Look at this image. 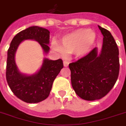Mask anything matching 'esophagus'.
<instances>
[{
    "label": "esophagus",
    "instance_id": "obj_1",
    "mask_svg": "<svg viewBox=\"0 0 126 126\" xmlns=\"http://www.w3.org/2000/svg\"><path fill=\"white\" fill-rule=\"evenodd\" d=\"M69 64V63L68 62V61H63V65H64V67H68Z\"/></svg>",
    "mask_w": 126,
    "mask_h": 126
}]
</instances>
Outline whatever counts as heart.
Listing matches in <instances>:
<instances>
[{"label": "heart", "instance_id": "b5f03b06", "mask_svg": "<svg viewBox=\"0 0 126 126\" xmlns=\"http://www.w3.org/2000/svg\"><path fill=\"white\" fill-rule=\"evenodd\" d=\"M95 39L96 34L93 31L79 29L63 36L61 46L55 42H52L51 46L61 54L75 52L79 56L83 57L90 53Z\"/></svg>", "mask_w": 126, "mask_h": 126}]
</instances>
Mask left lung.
Listing matches in <instances>:
<instances>
[{
    "instance_id": "obj_1",
    "label": "left lung",
    "mask_w": 126,
    "mask_h": 126,
    "mask_svg": "<svg viewBox=\"0 0 126 126\" xmlns=\"http://www.w3.org/2000/svg\"><path fill=\"white\" fill-rule=\"evenodd\" d=\"M99 27L103 39L101 50L95 47L88 55L69 65L75 93L87 101L99 99L114 86L120 70L119 50L111 33Z\"/></svg>"
}]
</instances>
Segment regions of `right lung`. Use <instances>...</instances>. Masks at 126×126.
<instances>
[{
  "label": "right lung",
  "mask_w": 126,
  "mask_h": 126,
  "mask_svg": "<svg viewBox=\"0 0 126 126\" xmlns=\"http://www.w3.org/2000/svg\"><path fill=\"white\" fill-rule=\"evenodd\" d=\"M25 40L38 42L47 54L49 51V31L38 26L29 27L21 31L12 40L8 50L6 63V80L9 87L17 97L29 103L42 101L49 96L52 84L60 71L63 61L44 58L40 69L32 75L21 73L17 66L15 56L19 46Z\"/></svg>",
  "instance_id": "1"
}]
</instances>
